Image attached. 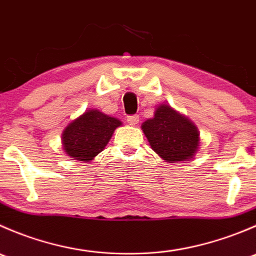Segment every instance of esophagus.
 I'll return each instance as SVG.
<instances>
[{"label": "esophagus", "mask_w": 256, "mask_h": 256, "mask_svg": "<svg viewBox=\"0 0 256 256\" xmlns=\"http://www.w3.org/2000/svg\"><path fill=\"white\" fill-rule=\"evenodd\" d=\"M138 121H140V118H138V115H132V116H128V125H131V126L138 125Z\"/></svg>", "instance_id": "1"}]
</instances>
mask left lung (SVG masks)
Instances as JSON below:
<instances>
[{
  "instance_id": "left-lung-1",
  "label": "left lung",
  "mask_w": 256,
  "mask_h": 256,
  "mask_svg": "<svg viewBox=\"0 0 256 256\" xmlns=\"http://www.w3.org/2000/svg\"><path fill=\"white\" fill-rule=\"evenodd\" d=\"M151 148L168 164L193 158L200 148V131L183 114L167 104L156 108L154 118L141 125Z\"/></svg>"
}]
</instances>
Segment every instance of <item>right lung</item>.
<instances>
[{"label":"right lung","mask_w":256,"mask_h":256,"mask_svg":"<svg viewBox=\"0 0 256 256\" xmlns=\"http://www.w3.org/2000/svg\"><path fill=\"white\" fill-rule=\"evenodd\" d=\"M122 125L118 118L98 109L85 110L66 126L62 146L70 158L90 162L109 144L114 131Z\"/></svg>","instance_id":"right-lung-1"}]
</instances>
